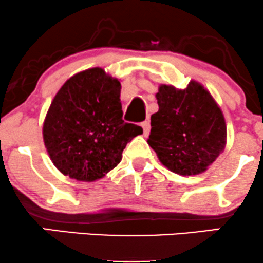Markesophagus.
Returning <instances> with one entry per match:
<instances>
[{
	"label": "esophagus",
	"mask_w": 263,
	"mask_h": 263,
	"mask_svg": "<svg viewBox=\"0 0 263 263\" xmlns=\"http://www.w3.org/2000/svg\"><path fill=\"white\" fill-rule=\"evenodd\" d=\"M142 128H143V135L147 136L149 134V129H151V125L149 121H143L142 122Z\"/></svg>",
	"instance_id": "1"
}]
</instances>
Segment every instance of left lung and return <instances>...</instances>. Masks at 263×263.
<instances>
[{
  "label": "left lung",
  "mask_w": 263,
  "mask_h": 263,
  "mask_svg": "<svg viewBox=\"0 0 263 263\" xmlns=\"http://www.w3.org/2000/svg\"><path fill=\"white\" fill-rule=\"evenodd\" d=\"M156 98L159 110L151 116L148 144L174 173H203L225 148L226 125L218 104L194 80L184 90L161 85Z\"/></svg>",
  "instance_id": "1"
}]
</instances>
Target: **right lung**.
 I'll return each mask as SVG.
<instances>
[{
	"instance_id": "add662e5",
	"label": "right lung",
	"mask_w": 263,
	"mask_h": 263,
	"mask_svg": "<svg viewBox=\"0 0 263 263\" xmlns=\"http://www.w3.org/2000/svg\"><path fill=\"white\" fill-rule=\"evenodd\" d=\"M121 84L92 68L60 87L43 125L45 148L65 176L93 182L114 170L141 126L122 120Z\"/></svg>"
}]
</instances>
